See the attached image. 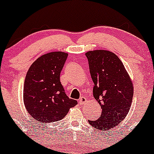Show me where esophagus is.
Here are the masks:
<instances>
[{"instance_id": "obj_1", "label": "esophagus", "mask_w": 154, "mask_h": 154, "mask_svg": "<svg viewBox=\"0 0 154 154\" xmlns=\"http://www.w3.org/2000/svg\"><path fill=\"white\" fill-rule=\"evenodd\" d=\"M88 102V99L87 98L84 97V96H82V97H81L80 99H79V104H81V105H85V104H87Z\"/></svg>"}]
</instances>
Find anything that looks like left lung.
<instances>
[{
  "instance_id": "8db88e82",
  "label": "left lung",
  "mask_w": 154,
  "mask_h": 154,
  "mask_svg": "<svg viewBox=\"0 0 154 154\" xmlns=\"http://www.w3.org/2000/svg\"><path fill=\"white\" fill-rule=\"evenodd\" d=\"M91 78L94 96L102 107V114L89 124L99 131L115 127L129 112L133 98V84L119 58L107 50L85 53Z\"/></svg>"
}]
</instances>
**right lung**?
<instances>
[{"instance_id": "right-lung-1", "label": "right lung", "mask_w": 154, "mask_h": 154, "mask_svg": "<svg viewBox=\"0 0 154 154\" xmlns=\"http://www.w3.org/2000/svg\"><path fill=\"white\" fill-rule=\"evenodd\" d=\"M67 56L63 52H49L36 59L27 72L23 100L28 112L38 122L60 121L77 104L66 96L60 81Z\"/></svg>"}]
</instances>
